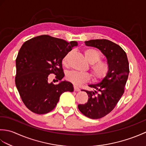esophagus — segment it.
<instances>
[{"label":"esophagus","mask_w":146,"mask_h":146,"mask_svg":"<svg viewBox=\"0 0 146 146\" xmlns=\"http://www.w3.org/2000/svg\"><path fill=\"white\" fill-rule=\"evenodd\" d=\"M74 90H75V92H79L80 90V88H78L77 87V86H74Z\"/></svg>","instance_id":"34e87169"}]
</instances>
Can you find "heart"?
<instances>
[{
	"label": "heart",
	"instance_id": "heart-1",
	"mask_svg": "<svg viewBox=\"0 0 146 146\" xmlns=\"http://www.w3.org/2000/svg\"><path fill=\"white\" fill-rule=\"evenodd\" d=\"M71 51L67 52L62 60L64 66H68V60ZM84 54L86 60L90 63V69L93 78L95 81H100L104 79L109 71V66L106 62L100 61L101 55L99 52L92 48L86 49ZM90 75L88 73H82L77 71H71L66 74V78L68 82L75 85H80L90 80Z\"/></svg>",
	"mask_w": 146,
	"mask_h": 146
}]
</instances>
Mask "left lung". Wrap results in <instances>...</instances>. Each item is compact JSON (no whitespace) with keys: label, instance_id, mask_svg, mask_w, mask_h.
I'll list each match as a JSON object with an SVG mask.
<instances>
[{"label":"left lung","instance_id":"obj_1","mask_svg":"<svg viewBox=\"0 0 146 146\" xmlns=\"http://www.w3.org/2000/svg\"><path fill=\"white\" fill-rule=\"evenodd\" d=\"M88 46L100 49L107 58L109 71L102 81L89 85L100 92L87 91L88 102L79 104L81 112L88 118L98 119L109 113L116 106L123 93L129 73V65L125 52L120 46L107 39H92L85 42Z\"/></svg>","mask_w":146,"mask_h":146}]
</instances>
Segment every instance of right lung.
Wrapping results in <instances>:
<instances>
[{"label": "right lung", "mask_w": 146, "mask_h": 146, "mask_svg": "<svg viewBox=\"0 0 146 146\" xmlns=\"http://www.w3.org/2000/svg\"><path fill=\"white\" fill-rule=\"evenodd\" d=\"M76 41L48 35L35 37L21 46L15 60V82L21 98L26 107L37 114L47 113L56 106L60 95L73 92L72 83L62 81L57 85L48 83L50 74L61 80L64 76L62 60Z\"/></svg>", "instance_id": "add662e5"}]
</instances>
